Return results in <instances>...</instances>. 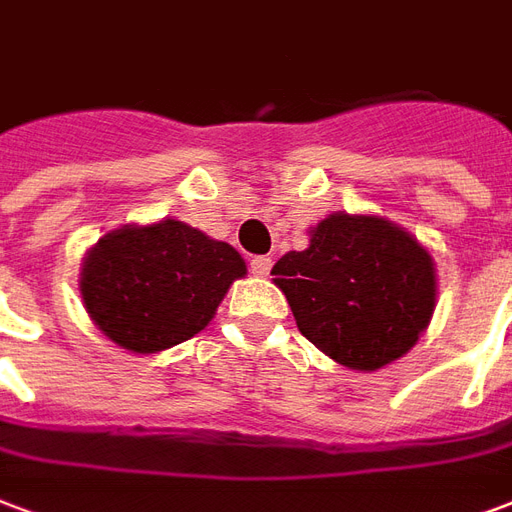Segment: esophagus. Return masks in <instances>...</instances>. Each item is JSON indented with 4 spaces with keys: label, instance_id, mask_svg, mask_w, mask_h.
Returning a JSON list of instances; mask_svg holds the SVG:
<instances>
[{
    "label": "esophagus",
    "instance_id": "34e87169",
    "mask_svg": "<svg viewBox=\"0 0 512 512\" xmlns=\"http://www.w3.org/2000/svg\"><path fill=\"white\" fill-rule=\"evenodd\" d=\"M249 271L255 276H268V271H271V257H252V260H249Z\"/></svg>",
    "mask_w": 512,
    "mask_h": 512
}]
</instances>
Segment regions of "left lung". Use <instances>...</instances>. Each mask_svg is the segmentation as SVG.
Wrapping results in <instances>:
<instances>
[{"mask_svg":"<svg viewBox=\"0 0 512 512\" xmlns=\"http://www.w3.org/2000/svg\"><path fill=\"white\" fill-rule=\"evenodd\" d=\"M271 274L298 331L358 372H374L410 350L437 298L429 252L377 217L331 214L312 230L309 249L287 252Z\"/></svg>","mask_w":512,"mask_h":512,"instance_id":"obj_1","label":"left lung"}]
</instances>
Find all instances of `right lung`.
Listing matches in <instances>:
<instances>
[{
	"label": "right lung",
	"mask_w": 512,
	"mask_h": 512,
	"mask_svg": "<svg viewBox=\"0 0 512 512\" xmlns=\"http://www.w3.org/2000/svg\"><path fill=\"white\" fill-rule=\"evenodd\" d=\"M246 263L225 241L162 219L113 230L86 255L81 295L108 339L132 352H160L203 331Z\"/></svg>",
	"instance_id": "1"
}]
</instances>
